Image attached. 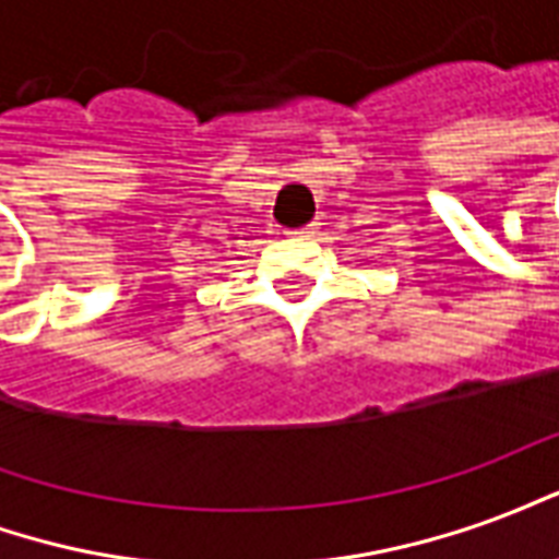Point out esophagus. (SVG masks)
<instances>
[{
	"mask_svg": "<svg viewBox=\"0 0 559 559\" xmlns=\"http://www.w3.org/2000/svg\"><path fill=\"white\" fill-rule=\"evenodd\" d=\"M314 224H308V227H299V230H293L290 236H296V239H311L314 236Z\"/></svg>",
	"mask_w": 559,
	"mask_h": 559,
	"instance_id": "obj_1",
	"label": "esophagus"
}]
</instances>
